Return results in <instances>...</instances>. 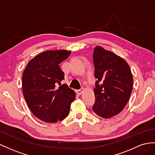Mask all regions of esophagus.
<instances>
[{"label":"esophagus","instance_id":"esophagus-1","mask_svg":"<svg viewBox=\"0 0 155 155\" xmlns=\"http://www.w3.org/2000/svg\"><path fill=\"white\" fill-rule=\"evenodd\" d=\"M83 91H84V89H83V88H81L80 90H77V94L78 95H81L82 94Z\"/></svg>","mask_w":155,"mask_h":155}]
</instances>
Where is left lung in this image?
I'll use <instances>...</instances> for the list:
<instances>
[{
  "instance_id": "obj_1",
  "label": "left lung",
  "mask_w": 155,
  "mask_h": 155,
  "mask_svg": "<svg viewBox=\"0 0 155 155\" xmlns=\"http://www.w3.org/2000/svg\"><path fill=\"white\" fill-rule=\"evenodd\" d=\"M95 77L94 112L108 119L120 113L129 100L133 77L129 64L121 57L100 46L95 47L94 54Z\"/></svg>"
}]
</instances>
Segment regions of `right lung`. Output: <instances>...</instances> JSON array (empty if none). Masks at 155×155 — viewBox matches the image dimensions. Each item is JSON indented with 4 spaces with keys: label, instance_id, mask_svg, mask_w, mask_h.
Listing matches in <instances>:
<instances>
[{
    "label": "right lung",
    "instance_id": "obj_1",
    "mask_svg": "<svg viewBox=\"0 0 155 155\" xmlns=\"http://www.w3.org/2000/svg\"><path fill=\"white\" fill-rule=\"evenodd\" d=\"M71 51H47L30 60L22 77L23 92L33 114L46 123L62 121L68 116L76 94L67 84L58 87L64 79L59 64Z\"/></svg>",
    "mask_w": 155,
    "mask_h": 155
}]
</instances>
